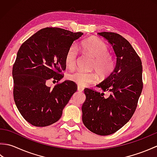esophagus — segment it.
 Segmentation results:
<instances>
[{"label":"esophagus","mask_w":157,"mask_h":157,"mask_svg":"<svg viewBox=\"0 0 157 157\" xmlns=\"http://www.w3.org/2000/svg\"><path fill=\"white\" fill-rule=\"evenodd\" d=\"M83 90H84V89H83L82 88H81L80 86H78V91H79V92H82Z\"/></svg>","instance_id":"1"}]
</instances>
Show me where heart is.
Instances as JSON below:
<instances>
[{
    "mask_svg": "<svg viewBox=\"0 0 157 157\" xmlns=\"http://www.w3.org/2000/svg\"><path fill=\"white\" fill-rule=\"evenodd\" d=\"M80 49L86 55L94 58L92 69H95L102 77L111 74L115 67L114 59L109 53V46L102 40L97 38H91L83 41L80 44ZM78 50L75 46H71L65 56L66 67L73 69L78 59ZM70 81L75 83L82 87L88 86L97 80V74L94 72H84L77 71L68 75Z\"/></svg>",
    "mask_w": 157,
    "mask_h": 157,
    "instance_id": "obj_1",
    "label": "heart"
}]
</instances>
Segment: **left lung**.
I'll return each mask as SVG.
<instances>
[{
	"label": "left lung",
	"mask_w": 157,
	"mask_h": 157,
	"mask_svg": "<svg viewBox=\"0 0 157 157\" xmlns=\"http://www.w3.org/2000/svg\"><path fill=\"white\" fill-rule=\"evenodd\" d=\"M107 40L117 56L114 70L99 84L104 93L84 90L86 101L82 105V121L90 131L107 136L118 131L128 123L137 107L143 88L140 58L130 43L114 32L98 33Z\"/></svg>",
	"instance_id": "8db88e82"
}]
</instances>
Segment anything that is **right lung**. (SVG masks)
Returning a JSON list of instances; mask_svg holds the SVG:
<instances>
[{
	"label": "right lung",
	"instance_id": "obj_1",
	"mask_svg": "<svg viewBox=\"0 0 157 157\" xmlns=\"http://www.w3.org/2000/svg\"><path fill=\"white\" fill-rule=\"evenodd\" d=\"M82 35V32L46 28L20 46L13 67V97L19 113L32 125L45 127L57 121L77 91V85L71 81L53 88L46 82L63 78L61 73L66 68V53Z\"/></svg>",
	"mask_w": 157,
	"mask_h": 157
}]
</instances>
